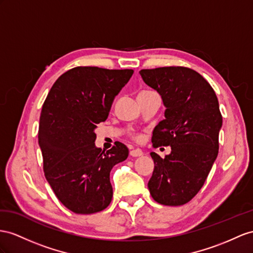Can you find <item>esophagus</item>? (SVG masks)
I'll return each mask as SVG.
<instances>
[{
  "label": "esophagus",
  "instance_id": "esophagus-1",
  "mask_svg": "<svg viewBox=\"0 0 253 253\" xmlns=\"http://www.w3.org/2000/svg\"><path fill=\"white\" fill-rule=\"evenodd\" d=\"M142 155H143V152L139 150V148H135V150L130 151V156L131 157H140V156H142Z\"/></svg>",
  "mask_w": 253,
  "mask_h": 253
}]
</instances>
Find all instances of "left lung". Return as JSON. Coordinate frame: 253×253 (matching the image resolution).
I'll return each instance as SVG.
<instances>
[{"mask_svg":"<svg viewBox=\"0 0 253 253\" xmlns=\"http://www.w3.org/2000/svg\"><path fill=\"white\" fill-rule=\"evenodd\" d=\"M139 73L166 107L165 120L153 131V146H171L165 158L151 153L155 168L148 189L159 204H186L202 188L217 158L222 126L217 96L190 68L159 67Z\"/></svg>","mask_w":253,"mask_h":253,"instance_id":"8db88e82","label":"left lung"}]
</instances>
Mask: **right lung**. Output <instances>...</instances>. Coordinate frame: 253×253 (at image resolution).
<instances>
[{
	"label": "right lung",
	"instance_id": "obj_1",
	"mask_svg": "<svg viewBox=\"0 0 253 253\" xmlns=\"http://www.w3.org/2000/svg\"><path fill=\"white\" fill-rule=\"evenodd\" d=\"M132 69L76 67L63 74L44 100L38 129L44 176L61 203L76 213L105 210L113 196L112 168L128 157L121 142L106 153L95 129L106 121Z\"/></svg>",
	"mask_w": 253,
	"mask_h": 253
}]
</instances>
